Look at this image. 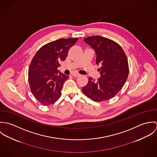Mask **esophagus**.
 Here are the masks:
<instances>
[{
	"instance_id": "34e87169",
	"label": "esophagus",
	"mask_w": 157,
	"mask_h": 157,
	"mask_svg": "<svg viewBox=\"0 0 157 157\" xmlns=\"http://www.w3.org/2000/svg\"><path fill=\"white\" fill-rule=\"evenodd\" d=\"M72 75L73 77H80L81 75L80 74H78V73H73L72 74Z\"/></svg>"
}]
</instances>
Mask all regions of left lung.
Returning <instances> with one entry per match:
<instances>
[{"mask_svg":"<svg viewBox=\"0 0 157 157\" xmlns=\"http://www.w3.org/2000/svg\"><path fill=\"white\" fill-rule=\"evenodd\" d=\"M83 41L96 54L100 77L97 81L90 77L82 91L95 101L109 100L122 89L128 78L129 66L125 52L117 43L104 37H88Z\"/></svg>","mask_w":157,"mask_h":157,"instance_id":"obj_1","label":"left lung"}]
</instances>
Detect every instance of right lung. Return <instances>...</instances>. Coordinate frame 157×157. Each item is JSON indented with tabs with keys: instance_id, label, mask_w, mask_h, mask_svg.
I'll return each mask as SVG.
<instances>
[{
	"instance_id": "1",
	"label": "right lung",
	"mask_w": 157,
	"mask_h": 157,
	"mask_svg": "<svg viewBox=\"0 0 157 157\" xmlns=\"http://www.w3.org/2000/svg\"><path fill=\"white\" fill-rule=\"evenodd\" d=\"M77 40V38L56 40L41 47L34 56L28 71L29 84L34 97L44 106L54 103L61 97L63 83L69 77L57 68Z\"/></svg>"
}]
</instances>
